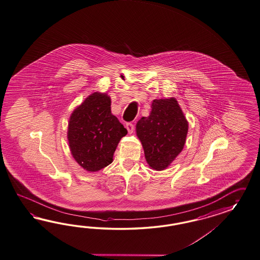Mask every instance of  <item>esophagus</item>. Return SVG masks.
Listing matches in <instances>:
<instances>
[{"label": "esophagus", "instance_id": "34e87169", "mask_svg": "<svg viewBox=\"0 0 260 260\" xmlns=\"http://www.w3.org/2000/svg\"><path fill=\"white\" fill-rule=\"evenodd\" d=\"M126 129L128 132V134H133L134 131V123H126Z\"/></svg>", "mask_w": 260, "mask_h": 260}]
</instances>
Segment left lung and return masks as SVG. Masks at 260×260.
<instances>
[{"instance_id": "obj_1", "label": "left lung", "mask_w": 260, "mask_h": 260, "mask_svg": "<svg viewBox=\"0 0 260 260\" xmlns=\"http://www.w3.org/2000/svg\"><path fill=\"white\" fill-rule=\"evenodd\" d=\"M188 122L175 98L154 99L148 117L136 124L146 161L157 171L167 169L183 150Z\"/></svg>"}]
</instances>
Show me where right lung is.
<instances>
[{"instance_id": "obj_1", "label": "right lung", "mask_w": 260, "mask_h": 260, "mask_svg": "<svg viewBox=\"0 0 260 260\" xmlns=\"http://www.w3.org/2000/svg\"><path fill=\"white\" fill-rule=\"evenodd\" d=\"M126 128L111 111L106 92H92L72 112L67 138L71 154L88 172H98L113 161Z\"/></svg>"}]
</instances>
